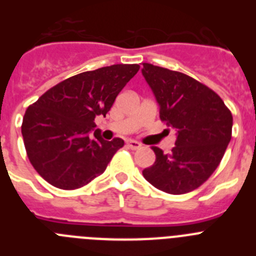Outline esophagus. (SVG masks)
Returning a JSON list of instances; mask_svg holds the SVG:
<instances>
[{
  "label": "esophagus",
  "instance_id": "esophagus-1",
  "mask_svg": "<svg viewBox=\"0 0 256 256\" xmlns=\"http://www.w3.org/2000/svg\"><path fill=\"white\" fill-rule=\"evenodd\" d=\"M142 144H140V142L134 141V140H128V141H126V148H132V150H137V148H140Z\"/></svg>",
  "mask_w": 256,
  "mask_h": 256
}]
</instances>
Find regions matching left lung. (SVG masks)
<instances>
[{"label":"left lung","mask_w":256,"mask_h":256,"mask_svg":"<svg viewBox=\"0 0 256 256\" xmlns=\"http://www.w3.org/2000/svg\"><path fill=\"white\" fill-rule=\"evenodd\" d=\"M142 76L160 108V119L177 132L170 154L152 150L156 160L142 174L158 190L182 195L200 187L216 170L232 137L234 118L223 100L186 74L144 62Z\"/></svg>","instance_id":"1"}]
</instances>
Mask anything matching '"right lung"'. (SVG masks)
<instances>
[{"instance_id":"1","label":"right lung","mask_w":256,"mask_h":256,"mask_svg":"<svg viewBox=\"0 0 256 256\" xmlns=\"http://www.w3.org/2000/svg\"><path fill=\"white\" fill-rule=\"evenodd\" d=\"M138 70L137 64H116L76 74L50 88L26 108L22 140L40 177L58 188L76 190L105 172L124 141H105L100 130L91 138L94 120L108 114Z\"/></svg>"}]
</instances>
